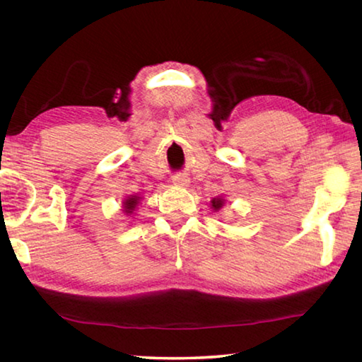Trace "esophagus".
<instances>
[{"label":"esophagus","mask_w":362,"mask_h":362,"mask_svg":"<svg viewBox=\"0 0 362 362\" xmlns=\"http://www.w3.org/2000/svg\"><path fill=\"white\" fill-rule=\"evenodd\" d=\"M173 183H174L175 187H188L189 179H188L185 174H175L173 177Z\"/></svg>","instance_id":"obj_1"}]
</instances>
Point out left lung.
Masks as SVG:
<instances>
[{"instance_id":"1","label":"left lung","mask_w":362,"mask_h":362,"mask_svg":"<svg viewBox=\"0 0 362 362\" xmlns=\"http://www.w3.org/2000/svg\"><path fill=\"white\" fill-rule=\"evenodd\" d=\"M210 202H212V209L215 210V212H218V210H220L221 206H223V202H225V201H223L221 198H214Z\"/></svg>"}]
</instances>
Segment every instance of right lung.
<instances>
[{
	"mask_svg": "<svg viewBox=\"0 0 362 362\" xmlns=\"http://www.w3.org/2000/svg\"><path fill=\"white\" fill-rule=\"evenodd\" d=\"M139 201H141L139 196H128V198L123 201V212L127 215L133 214V210L136 209L137 204H139Z\"/></svg>",
	"mask_w": 362,
	"mask_h": 362,
	"instance_id": "add662e5",
	"label": "right lung"
}]
</instances>
